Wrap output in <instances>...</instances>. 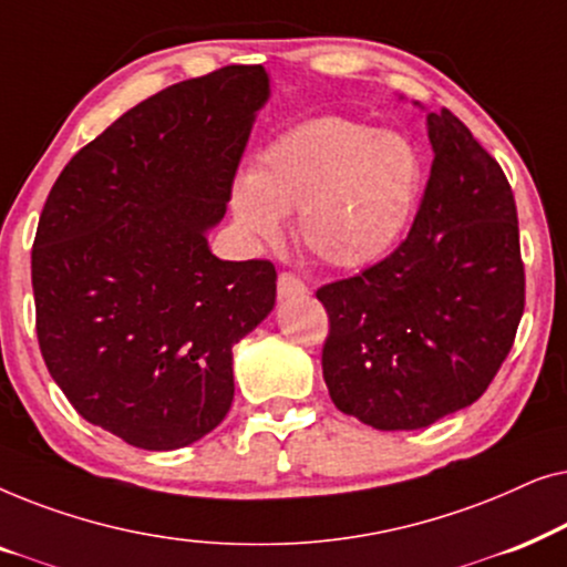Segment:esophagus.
<instances>
[{
	"label": "esophagus",
	"mask_w": 567,
	"mask_h": 567,
	"mask_svg": "<svg viewBox=\"0 0 567 567\" xmlns=\"http://www.w3.org/2000/svg\"><path fill=\"white\" fill-rule=\"evenodd\" d=\"M305 291H307V284L301 281L297 274H291V270H284V274L278 276V299L297 297V293H305Z\"/></svg>",
	"instance_id": "34e87169"
}]
</instances>
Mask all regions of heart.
<instances>
[{"label":"heart","instance_id":"heart-1","mask_svg":"<svg viewBox=\"0 0 567 567\" xmlns=\"http://www.w3.org/2000/svg\"><path fill=\"white\" fill-rule=\"evenodd\" d=\"M421 165L405 138L346 118L289 128L235 188V216L255 237H274L299 212V237L330 266H363L394 245L413 212Z\"/></svg>","mask_w":567,"mask_h":567}]
</instances>
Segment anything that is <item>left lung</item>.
Returning <instances> with one entry per match:
<instances>
[{
	"label": "left lung",
	"instance_id": "obj_1",
	"mask_svg": "<svg viewBox=\"0 0 567 567\" xmlns=\"http://www.w3.org/2000/svg\"><path fill=\"white\" fill-rule=\"evenodd\" d=\"M431 177L384 260L317 289L328 309L322 377L340 413L413 431L483 398L524 315L508 177L449 111L429 113Z\"/></svg>",
	"mask_w": 567,
	"mask_h": 567
}]
</instances>
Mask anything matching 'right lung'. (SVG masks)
<instances>
[{
  "label": "right lung",
  "mask_w": 567,
  "mask_h": 567,
  "mask_svg": "<svg viewBox=\"0 0 567 567\" xmlns=\"http://www.w3.org/2000/svg\"><path fill=\"white\" fill-rule=\"evenodd\" d=\"M266 100L260 64L177 82L82 146L45 198L30 260L43 361L84 421L136 449L224 421L231 348L274 309V262L206 243Z\"/></svg>",
  "instance_id": "add662e5"
}]
</instances>
